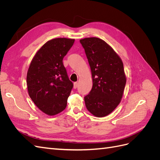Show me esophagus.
<instances>
[{"label":"esophagus","instance_id":"1","mask_svg":"<svg viewBox=\"0 0 160 160\" xmlns=\"http://www.w3.org/2000/svg\"><path fill=\"white\" fill-rule=\"evenodd\" d=\"M77 86H78V83H77V82H75L73 84V88L76 89L77 88Z\"/></svg>","mask_w":160,"mask_h":160}]
</instances>
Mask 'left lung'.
<instances>
[{"label":"left lung","instance_id":"obj_1","mask_svg":"<svg viewBox=\"0 0 160 160\" xmlns=\"http://www.w3.org/2000/svg\"><path fill=\"white\" fill-rule=\"evenodd\" d=\"M91 67L93 87L85 98L86 108L98 118L117 108L126 83L123 64L107 42L97 37L80 40Z\"/></svg>","mask_w":160,"mask_h":160}]
</instances>
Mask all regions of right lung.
I'll use <instances>...</instances> for the list:
<instances>
[{
    "instance_id": "1",
    "label": "right lung",
    "mask_w": 160,
    "mask_h": 160,
    "mask_svg": "<svg viewBox=\"0 0 160 160\" xmlns=\"http://www.w3.org/2000/svg\"><path fill=\"white\" fill-rule=\"evenodd\" d=\"M75 39L57 38L47 41L35 54L27 75L28 95L42 112L55 115L63 111L73 84L62 63Z\"/></svg>"
}]
</instances>
